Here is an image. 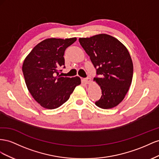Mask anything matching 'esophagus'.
Listing matches in <instances>:
<instances>
[{
    "label": "esophagus",
    "instance_id": "34e87169",
    "mask_svg": "<svg viewBox=\"0 0 159 159\" xmlns=\"http://www.w3.org/2000/svg\"><path fill=\"white\" fill-rule=\"evenodd\" d=\"M83 81L85 84H89V83L90 82V79L89 78V77H87V78L84 79Z\"/></svg>",
    "mask_w": 159,
    "mask_h": 159
}]
</instances>
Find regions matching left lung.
<instances>
[{
	"label": "left lung",
	"instance_id": "obj_1",
	"mask_svg": "<svg viewBox=\"0 0 159 159\" xmlns=\"http://www.w3.org/2000/svg\"><path fill=\"white\" fill-rule=\"evenodd\" d=\"M79 40L96 69L97 76L94 80L102 90L95 105L104 109L117 106L124 99L133 79V65L127 48L106 34Z\"/></svg>",
	"mask_w": 159,
	"mask_h": 159
}]
</instances>
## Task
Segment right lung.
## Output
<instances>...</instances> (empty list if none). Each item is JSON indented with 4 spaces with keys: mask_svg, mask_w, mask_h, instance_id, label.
<instances>
[{
    "mask_svg": "<svg viewBox=\"0 0 159 159\" xmlns=\"http://www.w3.org/2000/svg\"><path fill=\"white\" fill-rule=\"evenodd\" d=\"M76 38L47 39L33 48L22 65V72L30 93L41 107L54 109L69 100L80 79L63 77L58 69L65 66L66 48ZM62 71V70H60Z\"/></svg>",
    "mask_w": 159,
    "mask_h": 159,
    "instance_id": "obj_1",
    "label": "right lung"
}]
</instances>
